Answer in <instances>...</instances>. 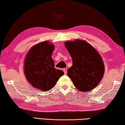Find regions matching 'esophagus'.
<instances>
[{"label": "esophagus", "instance_id": "obj_1", "mask_svg": "<svg viewBox=\"0 0 125 125\" xmlns=\"http://www.w3.org/2000/svg\"><path fill=\"white\" fill-rule=\"evenodd\" d=\"M63 71L64 72L65 75H66V74L67 73V70L66 69H63Z\"/></svg>", "mask_w": 125, "mask_h": 125}]
</instances>
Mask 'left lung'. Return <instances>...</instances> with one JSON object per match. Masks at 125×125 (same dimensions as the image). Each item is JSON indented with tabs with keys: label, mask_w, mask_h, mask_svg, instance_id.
I'll use <instances>...</instances> for the list:
<instances>
[{
	"label": "left lung",
	"mask_w": 125,
	"mask_h": 125,
	"mask_svg": "<svg viewBox=\"0 0 125 125\" xmlns=\"http://www.w3.org/2000/svg\"><path fill=\"white\" fill-rule=\"evenodd\" d=\"M65 45L73 60L67 75L81 92L92 90L99 83L104 73L102 58L96 49L85 41H67Z\"/></svg>",
	"instance_id": "left-lung-1"
}]
</instances>
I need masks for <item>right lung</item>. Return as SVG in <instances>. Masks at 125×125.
Instances as JSON below:
<instances>
[{
  "label": "right lung",
  "mask_w": 125,
  "mask_h": 125,
  "mask_svg": "<svg viewBox=\"0 0 125 125\" xmlns=\"http://www.w3.org/2000/svg\"><path fill=\"white\" fill-rule=\"evenodd\" d=\"M54 45L48 41L37 44L31 48L24 61V73L30 84L42 91L53 88L64 72L54 67L52 57Z\"/></svg>",
  "instance_id": "1"
}]
</instances>
